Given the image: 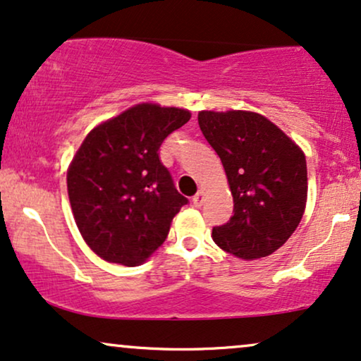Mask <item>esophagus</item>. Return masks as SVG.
I'll use <instances>...</instances> for the list:
<instances>
[{
	"label": "esophagus",
	"mask_w": 361,
	"mask_h": 361,
	"mask_svg": "<svg viewBox=\"0 0 361 361\" xmlns=\"http://www.w3.org/2000/svg\"><path fill=\"white\" fill-rule=\"evenodd\" d=\"M193 204L195 207H202L203 204V191H198V193H196L195 196H193Z\"/></svg>",
	"instance_id": "obj_1"
}]
</instances>
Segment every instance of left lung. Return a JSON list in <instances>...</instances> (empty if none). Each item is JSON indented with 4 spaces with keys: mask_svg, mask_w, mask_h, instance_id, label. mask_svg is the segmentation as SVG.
I'll return each instance as SVG.
<instances>
[{
    "mask_svg": "<svg viewBox=\"0 0 361 361\" xmlns=\"http://www.w3.org/2000/svg\"><path fill=\"white\" fill-rule=\"evenodd\" d=\"M198 125L233 195V216L213 228V241L241 259L268 257L302 221L308 193L303 152L253 111H200Z\"/></svg>",
    "mask_w": 361,
    "mask_h": 361,
    "instance_id": "obj_1",
    "label": "left lung"
}]
</instances>
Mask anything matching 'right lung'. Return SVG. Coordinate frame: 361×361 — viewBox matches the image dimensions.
<instances>
[{
	"label": "right lung",
	"instance_id": "add662e5",
	"mask_svg": "<svg viewBox=\"0 0 361 361\" xmlns=\"http://www.w3.org/2000/svg\"><path fill=\"white\" fill-rule=\"evenodd\" d=\"M191 113L141 103L90 131L68 170V196L86 245L109 263L136 267L166 240L188 200L159 147Z\"/></svg>",
	"mask_w": 361,
	"mask_h": 361
}]
</instances>
